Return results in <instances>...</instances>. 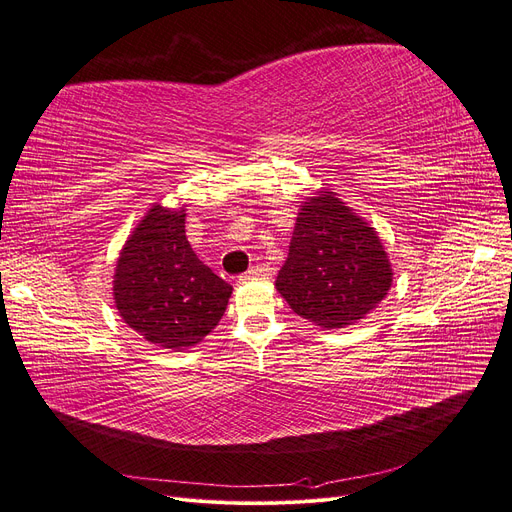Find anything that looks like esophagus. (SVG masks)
<instances>
[{
  "label": "esophagus",
  "mask_w": 512,
  "mask_h": 512,
  "mask_svg": "<svg viewBox=\"0 0 512 512\" xmlns=\"http://www.w3.org/2000/svg\"><path fill=\"white\" fill-rule=\"evenodd\" d=\"M272 276V268L268 266H253L246 270L242 276H238L240 282H246V280H255V278H270Z\"/></svg>",
  "instance_id": "obj_1"
}]
</instances>
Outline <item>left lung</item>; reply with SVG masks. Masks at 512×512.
<instances>
[{"mask_svg":"<svg viewBox=\"0 0 512 512\" xmlns=\"http://www.w3.org/2000/svg\"><path fill=\"white\" fill-rule=\"evenodd\" d=\"M390 285V263L373 227L331 192L304 202L276 278L295 314L342 329L380 304Z\"/></svg>","mask_w":512,"mask_h":512,"instance_id":"left-lung-1","label":"left lung"}]
</instances>
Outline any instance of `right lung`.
<instances>
[{
  "label": "right lung",
  "instance_id": "1",
  "mask_svg": "<svg viewBox=\"0 0 512 512\" xmlns=\"http://www.w3.org/2000/svg\"><path fill=\"white\" fill-rule=\"evenodd\" d=\"M113 295L124 323L147 342L185 350L221 320L232 287L185 238V213L151 206L118 259Z\"/></svg>",
  "mask_w": 512,
  "mask_h": 512
}]
</instances>
